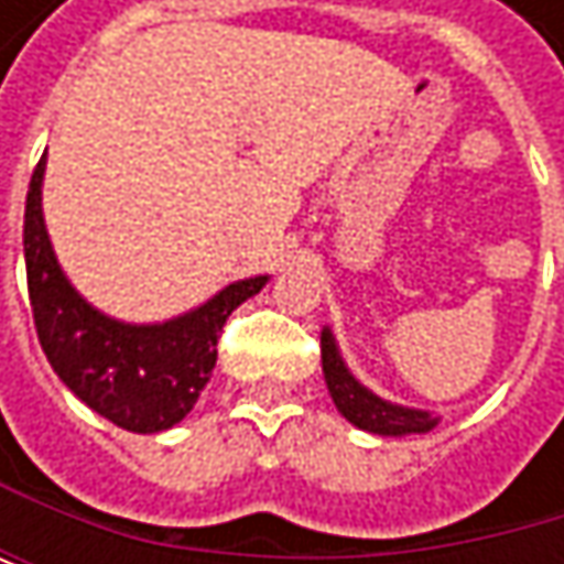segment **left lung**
I'll return each mask as SVG.
<instances>
[{
  "label": "left lung",
  "mask_w": 564,
  "mask_h": 564,
  "mask_svg": "<svg viewBox=\"0 0 564 564\" xmlns=\"http://www.w3.org/2000/svg\"><path fill=\"white\" fill-rule=\"evenodd\" d=\"M319 352H323L326 389L333 394L336 408L343 411V417L352 421L356 427L372 431V434H424L437 424V417L427 411L389 404L379 394L362 389L352 379V372L346 369V362L339 359V349H336V339L329 329H323V336H319Z\"/></svg>",
  "instance_id": "left-lung-1"
}]
</instances>
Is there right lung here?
<instances>
[{"instance_id": "add662e5", "label": "right lung", "mask_w": 564, "mask_h": 564, "mask_svg": "<svg viewBox=\"0 0 564 564\" xmlns=\"http://www.w3.org/2000/svg\"><path fill=\"white\" fill-rule=\"evenodd\" d=\"M42 175L45 160L32 172L25 198V274L39 343L57 379L87 408L133 434L166 431L212 379L225 319L268 278L231 283L205 306L160 326L117 323L61 274L42 218Z\"/></svg>"}]
</instances>
